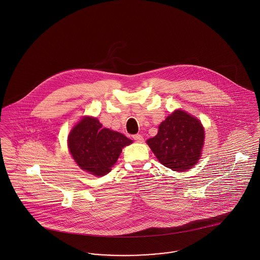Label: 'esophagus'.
Listing matches in <instances>:
<instances>
[{"mask_svg":"<svg viewBox=\"0 0 260 260\" xmlns=\"http://www.w3.org/2000/svg\"><path fill=\"white\" fill-rule=\"evenodd\" d=\"M132 137H133V139L136 142H143V140H144V139H143V136L140 135V134H135V135H133Z\"/></svg>","mask_w":260,"mask_h":260,"instance_id":"esophagus-1","label":"esophagus"}]
</instances>
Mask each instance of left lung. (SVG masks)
Segmentation results:
<instances>
[{"label":"left lung","instance_id":"left-lung-1","mask_svg":"<svg viewBox=\"0 0 260 260\" xmlns=\"http://www.w3.org/2000/svg\"><path fill=\"white\" fill-rule=\"evenodd\" d=\"M204 139L202 123L185 111L176 110L160 124L158 134L147 144L161 164L181 172L197 164Z\"/></svg>","mask_w":260,"mask_h":260}]
</instances>
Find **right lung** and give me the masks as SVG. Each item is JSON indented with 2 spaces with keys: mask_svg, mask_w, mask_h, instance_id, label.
Wrapping results in <instances>:
<instances>
[{
  "mask_svg": "<svg viewBox=\"0 0 260 260\" xmlns=\"http://www.w3.org/2000/svg\"><path fill=\"white\" fill-rule=\"evenodd\" d=\"M131 143L125 135L102 128V124L91 117L80 120L69 136V148L77 165L99 177L111 171L122 148Z\"/></svg>",
  "mask_w": 260,
  "mask_h": 260,
  "instance_id": "1",
  "label": "right lung"
}]
</instances>
